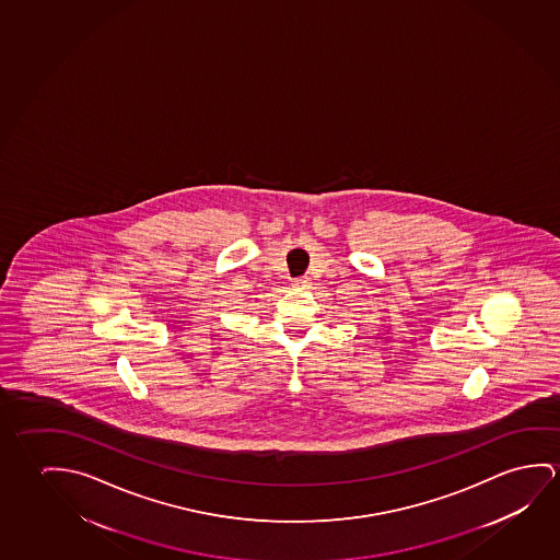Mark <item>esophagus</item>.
I'll return each mask as SVG.
<instances>
[{"mask_svg": "<svg viewBox=\"0 0 560 560\" xmlns=\"http://www.w3.org/2000/svg\"><path fill=\"white\" fill-rule=\"evenodd\" d=\"M294 289H308L311 287V279L308 277H301V279H294Z\"/></svg>", "mask_w": 560, "mask_h": 560, "instance_id": "1", "label": "esophagus"}]
</instances>
